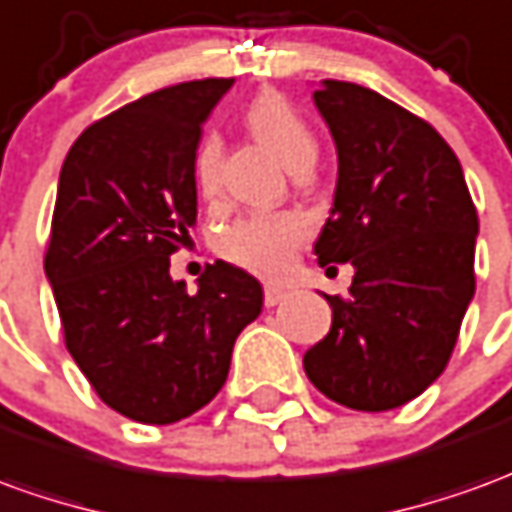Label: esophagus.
Masks as SVG:
<instances>
[{"instance_id": "obj_1", "label": "esophagus", "mask_w": 512, "mask_h": 512, "mask_svg": "<svg viewBox=\"0 0 512 512\" xmlns=\"http://www.w3.org/2000/svg\"><path fill=\"white\" fill-rule=\"evenodd\" d=\"M282 299H288V293L282 291V288H274V285H266V291H263V302H266V307L280 305Z\"/></svg>"}]
</instances>
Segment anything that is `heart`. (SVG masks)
<instances>
[{
	"mask_svg": "<svg viewBox=\"0 0 512 512\" xmlns=\"http://www.w3.org/2000/svg\"><path fill=\"white\" fill-rule=\"evenodd\" d=\"M246 127L260 144H266L282 163L291 169L293 163L316 155L313 135L302 116L277 91H263L246 107ZM194 185L202 199L213 202L221 194L224 182V149L221 138L207 132L199 138L191 160ZM310 238V221L299 213H249L232 221L221 232L219 252L235 266L252 271L266 280H280L296 263L299 249Z\"/></svg>",
	"mask_w": 512,
	"mask_h": 512,
	"instance_id": "1",
	"label": "heart"
}]
</instances>
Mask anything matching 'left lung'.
<instances>
[{
  "label": "left lung",
  "mask_w": 512,
  "mask_h": 512,
  "mask_svg": "<svg viewBox=\"0 0 512 512\" xmlns=\"http://www.w3.org/2000/svg\"><path fill=\"white\" fill-rule=\"evenodd\" d=\"M316 105L338 146L321 266L352 263L332 327L305 352L327 399L380 413L443 374L474 296L477 207L452 146L416 113L355 82L327 80ZM335 268V266H332Z\"/></svg>",
  "instance_id": "obj_1"
}]
</instances>
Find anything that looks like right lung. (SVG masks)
<instances>
[{
  "label": "right lung",
  "mask_w": 512,
  "mask_h": 512,
  "mask_svg": "<svg viewBox=\"0 0 512 512\" xmlns=\"http://www.w3.org/2000/svg\"><path fill=\"white\" fill-rule=\"evenodd\" d=\"M232 82H180L113 110L60 169L44 268L63 341L96 396L141 424L205 407L263 307L260 282L230 263L207 266L196 293L169 274L196 221L202 121Z\"/></svg>",
  "instance_id": "add662e5"
}]
</instances>
